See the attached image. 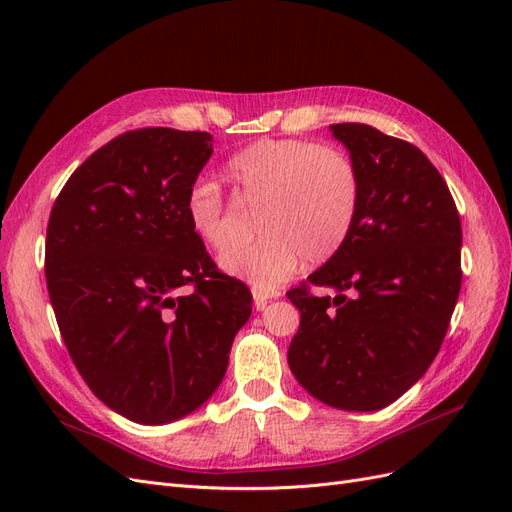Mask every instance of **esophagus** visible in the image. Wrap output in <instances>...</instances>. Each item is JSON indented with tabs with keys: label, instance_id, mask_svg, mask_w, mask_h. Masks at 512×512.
Masks as SVG:
<instances>
[{
	"label": "esophagus",
	"instance_id": "esophagus-1",
	"mask_svg": "<svg viewBox=\"0 0 512 512\" xmlns=\"http://www.w3.org/2000/svg\"><path fill=\"white\" fill-rule=\"evenodd\" d=\"M252 294H254V305H256V309H262V307L267 305V301H271V299L282 297L280 290H260V288H254Z\"/></svg>",
	"mask_w": 512,
	"mask_h": 512
}]
</instances>
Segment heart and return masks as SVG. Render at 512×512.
<instances>
[{"label": "heart", "instance_id": "obj_1", "mask_svg": "<svg viewBox=\"0 0 512 512\" xmlns=\"http://www.w3.org/2000/svg\"><path fill=\"white\" fill-rule=\"evenodd\" d=\"M228 177L247 203H260L250 245H232L220 267L260 290H273L297 273L303 260L335 256L348 241L361 205V177L344 151L299 138H262L228 162ZM185 220L213 250L232 239V220L218 183L192 181Z\"/></svg>", "mask_w": 512, "mask_h": 512}]
</instances>
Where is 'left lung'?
<instances>
[{"label": "left lung", "instance_id": "1", "mask_svg": "<svg viewBox=\"0 0 512 512\" xmlns=\"http://www.w3.org/2000/svg\"><path fill=\"white\" fill-rule=\"evenodd\" d=\"M331 132L359 170L361 205L342 250L307 277L335 297L305 284L286 292L301 312L288 365L322 404L374 412L421 380L442 346L461 290V222L421 149L365 123Z\"/></svg>", "mask_w": 512, "mask_h": 512}]
</instances>
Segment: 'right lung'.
<instances>
[{
  "instance_id": "1",
  "label": "right lung",
  "mask_w": 512,
  "mask_h": 512,
  "mask_svg": "<svg viewBox=\"0 0 512 512\" xmlns=\"http://www.w3.org/2000/svg\"><path fill=\"white\" fill-rule=\"evenodd\" d=\"M211 143L173 128L113 138L74 170L46 228V288L72 361L141 425L203 406L252 314L250 290L218 271L185 220Z\"/></svg>"
}]
</instances>
